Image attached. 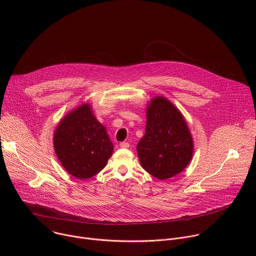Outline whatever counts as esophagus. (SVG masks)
<instances>
[{"mask_svg":"<svg viewBox=\"0 0 256 256\" xmlns=\"http://www.w3.org/2000/svg\"><path fill=\"white\" fill-rule=\"evenodd\" d=\"M120 148H122V149H128L130 147V144L124 142H120Z\"/></svg>","mask_w":256,"mask_h":256,"instance_id":"obj_1","label":"esophagus"}]
</instances>
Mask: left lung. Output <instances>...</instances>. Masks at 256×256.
Segmentation results:
<instances>
[{
	"label": "left lung",
	"instance_id": "obj_1",
	"mask_svg": "<svg viewBox=\"0 0 256 256\" xmlns=\"http://www.w3.org/2000/svg\"><path fill=\"white\" fill-rule=\"evenodd\" d=\"M144 136L136 146L142 167L160 180L184 171L194 155V140L186 120L167 98L156 96L147 105Z\"/></svg>",
	"mask_w": 256,
	"mask_h": 256
}]
</instances>
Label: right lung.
<instances>
[{
	"mask_svg": "<svg viewBox=\"0 0 256 256\" xmlns=\"http://www.w3.org/2000/svg\"><path fill=\"white\" fill-rule=\"evenodd\" d=\"M54 147L62 166L78 179L100 172L114 153L106 128L96 120L89 103L60 120L54 134Z\"/></svg>",
	"mask_w": 256,
	"mask_h": 256,
	"instance_id": "obj_1",
	"label": "right lung"
}]
</instances>
